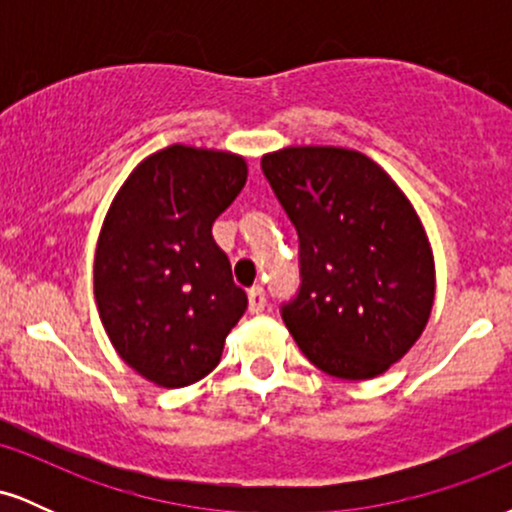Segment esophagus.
I'll return each instance as SVG.
<instances>
[{"label":"esophagus","instance_id":"esophagus-1","mask_svg":"<svg viewBox=\"0 0 512 512\" xmlns=\"http://www.w3.org/2000/svg\"><path fill=\"white\" fill-rule=\"evenodd\" d=\"M264 305H267V296H264V289H260V286H255V289L248 291V310L252 315L262 313Z\"/></svg>","mask_w":512,"mask_h":512}]
</instances>
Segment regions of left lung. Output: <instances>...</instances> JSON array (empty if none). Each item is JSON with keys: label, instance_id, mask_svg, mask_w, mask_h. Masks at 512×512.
Segmentation results:
<instances>
[{"label": "left lung", "instance_id": "1", "mask_svg": "<svg viewBox=\"0 0 512 512\" xmlns=\"http://www.w3.org/2000/svg\"><path fill=\"white\" fill-rule=\"evenodd\" d=\"M262 170L301 243L286 327L322 373L378 378L416 344L436 298L414 204L373 158L342 146H286Z\"/></svg>", "mask_w": 512, "mask_h": 512}]
</instances>
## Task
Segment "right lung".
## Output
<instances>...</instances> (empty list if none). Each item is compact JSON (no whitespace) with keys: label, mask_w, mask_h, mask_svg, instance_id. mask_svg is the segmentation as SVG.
<instances>
[{"label":"right lung","mask_w":512,"mask_h":512,"mask_svg":"<svg viewBox=\"0 0 512 512\" xmlns=\"http://www.w3.org/2000/svg\"><path fill=\"white\" fill-rule=\"evenodd\" d=\"M248 180L243 156L173 144L146 156L105 214L93 293L110 344L158 387H185L219 366L248 308L211 226Z\"/></svg>","instance_id":"1"}]
</instances>
